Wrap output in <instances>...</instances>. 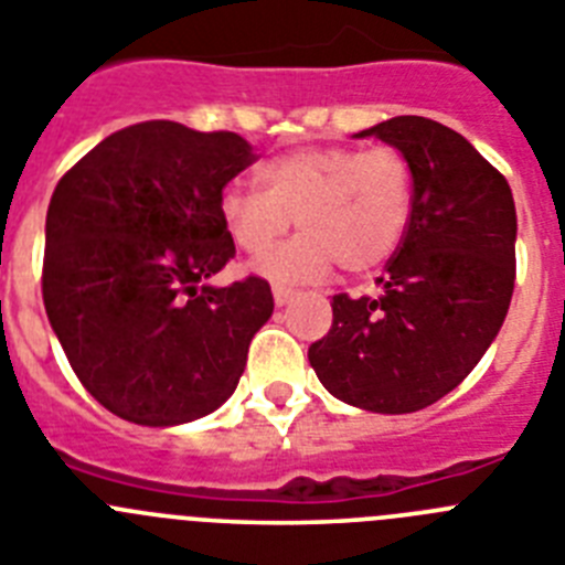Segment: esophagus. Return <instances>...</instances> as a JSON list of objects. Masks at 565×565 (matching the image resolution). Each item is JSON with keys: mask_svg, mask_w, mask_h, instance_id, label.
I'll use <instances>...</instances> for the list:
<instances>
[{"mask_svg": "<svg viewBox=\"0 0 565 565\" xmlns=\"http://www.w3.org/2000/svg\"><path fill=\"white\" fill-rule=\"evenodd\" d=\"M271 294H274V302H277V306H288V302H291L294 294H297V291H294L291 286H282V282H274Z\"/></svg>", "mask_w": 565, "mask_h": 565, "instance_id": "1", "label": "esophagus"}]
</instances>
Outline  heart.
<instances>
[{"label":"heart","mask_w":565,"mask_h":565,"mask_svg":"<svg viewBox=\"0 0 565 565\" xmlns=\"http://www.w3.org/2000/svg\"><path fill=\"white\" fill-rule=\"evenodd\" d=\"M258 186L228 183L221 221L239 252L265 254L290 227L303 232L257 263L279 282L326 277L333 263L364 274L391 259L413 217V167L396 147H302L257 169Z\"/></svg>","instance_id":"1"}]
</instances>
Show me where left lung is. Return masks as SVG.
<instances>
[{"instance_id": "left-lung-1", "label": "left lung", "mask_w": 565, "mask_h": 565, "mask_svg": "<svg viewBox=\"0 0 565 565\" xmlns=\"http://www.w3.org/2000/svg\"><path fill=\"white\" fill-rule=\"evenodd\" d=\"M402 149L413 167V217L379 297L337 294L328 337L308 362L331 396L371 413H416L481 362L515 288V201L472 143L422 115L359 132Z\"/></svg>"}]
</instances>
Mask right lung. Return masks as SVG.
<instances>
[{
    "instance_id": "obj_1",
    "label": "right lung",
    "mask_w": 565,
    "mask_h": 565,
    "mask_svg": "<svg viewBox=\"0 0 565 565\" xmlns=\"http://www.w3.org/2000/svg\"><path fill=\"white\" fill-rule=\"evenodd\" d=\"M254 161L237 132L143 121L89 149L50 198L44 311L78 382L124 422H194L237 387L271 286L206 279L234 257L221 192Z\"/></svg>"
}]
</instances>
